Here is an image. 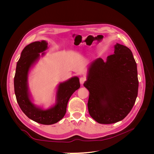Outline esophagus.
<instances>
[{
    "instance_id": "esophagus-1",
    "label": "esophagus",
    "mask_w": 154,
    "mask_h": 154,
    "mask_svg": "<svg viewBox=\"0 0 154 154\" xmlns=\"http://www.w3.org/2000/svg\"><path fill=\"white\" fill-rule=\"evenodd\" d=\"M86 81V78L85 77H81L80 79V84L83 85V83Z\"/></svg>"
}]
</instances>
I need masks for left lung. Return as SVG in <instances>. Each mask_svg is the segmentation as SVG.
Instances as JSON below:
<instances>
[{
  "mask_svg": "<svg viewBox=\"0 0 154 154\" xmlns=\"http://www.w3.org/2000/svg\"><path fill=\"white\" fill-rule=\"evenodd\" d=\"M83 85L89 91L88 112L96 122L112 124L123 119L138 92L137 64L131 50L116 43L106 62L98 58L88 66Z\"/></svg>",
  "mask_w": 154,
  "mask_h": 154,
  "instance_id": "8db88e82",
  "label": "left lung"
}]
</instances>
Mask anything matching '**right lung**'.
Segmentation results:
<instances>
[{
    "label": "right lung",
    "mask_w": 154,
    "mask_h": 154,
    "mask_svg": "<svg viewBox=\"0 0 154 154\" xmlns=\"http://www.w3.org/2000/svg\"><path fill=\"white\" fill-rule=\"evenodd\" d=\"M48 45L45 40L34 42L26 45L17 62L14 78L15 94L20 108L29 119L42 125H53L61 120L66 113L69 98L80 87L79 78L73 76L58 85L55 103L49 108L45 109L34 104L29 89V73L40 57L45 55Z\"/></svg>",
    "instance_id": "add662e5"
}]
</instances>
